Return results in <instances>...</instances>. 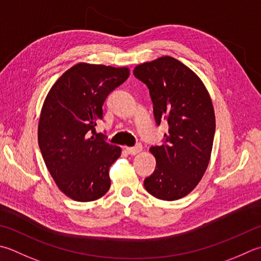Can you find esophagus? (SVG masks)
Instances as JSON below:
<instances>
[{"mask_svg":"<svg viewBox=\"0 0 261 261\" xmlns=\"http://www.w3.org/2000/svg\"><path fill=\"white\" fill-rule=\"evenodd\" d=\"M142 150V147L140 145H138L136 147H125V151L129 155H137L138 152H140Z\"/></svg>","mask_w":261,"mask_h":261,"instance_id":"1","label":"esophagus"}]
</instances>
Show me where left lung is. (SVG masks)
Instances as JSON below:
<instances>
[{
    "label": "left lung",
    "instance_id": "obj_1",
    "mask_svg": "<svg viewBox=\"0 0 261 261\" xmlns=\"http://www.w3.org/2000/svg\"><path fill=\"white\" fill-rule=\"evenodd\" d=\"M134 74L149 88L156 123H168L164 142L149 149L156 168L145 188L161 200H177L198 186L211 161L216 126L212 98L201 79L171 56L137 65Z\"/></svg>",
    "mask_w": 261,
    "mask_h": 261
}]
</instances>
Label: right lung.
Wrapping results in <instances>:
<instances>
[{"instance_id": "obj_1", "label": "right lung", "mask_w": 261, "mask_h": 261, "mask_svg": "<svg viewBox=\"0 0 261 261\" xmlns=\"http://www.w3.org/2000/svg\"><path fill=\"white\" fill-rule=\"evenodd\" d=\"M130 75L126 66L78 63L56 80L40 112L38 145L56 186L75 201H94L111 187L110 167L121 156L95 125L111 91Z\"/></svg>"}]
</instances>
